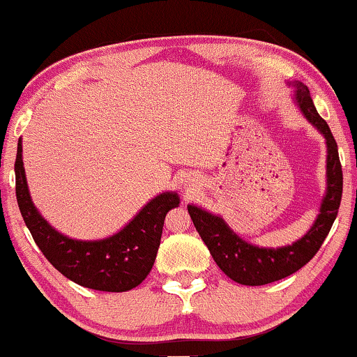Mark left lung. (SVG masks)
<instances>
[{
	"mask_svg": "<svg viewBox=\"0 0 357 357\" xmlns=\"http://www.w3.org/2000/svg\"><path fill=\"white\" fill-rule=\"evenodd\" d=\"M295 100L306 120L326 139V194L319 214L311 229L300 241L280 249H265L245 242L224 222L222 218L211 214L197 206H188L194 227L209 249L218 267L241 285L259 287L277 282L295 273L317 255L324 238L331 231L342 196V169L337 155L336 139L331 130L314 108L310 90L305 84L293 82Z\"/></svg>",
	"mask_w": 357,
	"mask_h": 357,
	"instance_id": "left-lung-1",
	"label": "left lung"
}]
</instances>
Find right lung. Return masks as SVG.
<instances>
[{
  "instance_id": "right-lung-1",
  "label": "right lung",
  "mask_w": 357,
  "mask_h": 357,
  "mask_svg": "<svg viewBox=\"0 0 357 357\" xmlns=\"http://www.w3.org/2000/svg\"><path fill=\"white\" fill-rule=\"evenodd\" d=\"M15 173L16 199L22 219L44 257L64 277L92 290L128 291L151 272L166 214L179 206L178 194L163 192L156 196L112 237L77 241L57 232L33 204L22 165L21 139L17 143Z\"/></svg>"
}]
</instances>
